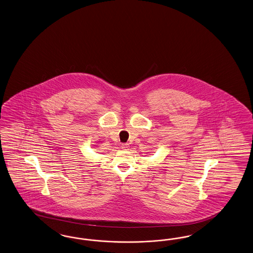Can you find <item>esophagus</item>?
Returning a JSON list of instances; mask_svg holds the SVG:
<instances>
[{
	"label": "esophagus",
	"mask_w": 253,
	"mask_h": 253,
	"mask_svg": "<svg viewBox=\"0 0 253 253\" xmlns=\"http://www.w3.org/2000/svg\"><path fill=\"white\" fill-rule=\"evenodd\" d=\"M122 150H129V144H122Z\"/></svg>",
	"instance_id": "obj_1"
}]
</instances>
